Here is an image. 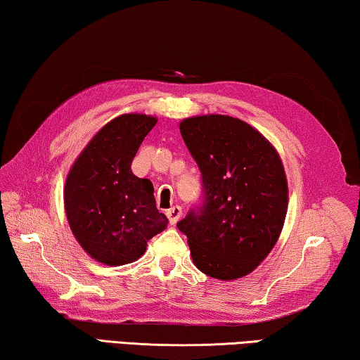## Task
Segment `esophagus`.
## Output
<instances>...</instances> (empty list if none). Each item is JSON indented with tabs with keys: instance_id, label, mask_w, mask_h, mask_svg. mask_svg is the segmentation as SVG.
Instances as JSON below:
<instances>
[{
	"instance_id": "34e87169",
	"label": "esophagus",
	"mask_w": 360,
	"mask_h": 360,
	"mask_svg": "<svg viewBox=\"0 0 360 360\" xmlns=\"http://www.w3.org/2000/svg\"><path fill=\"white\" fill-rule=\"evenodd\" d=\"M166 215L169 217V221H170V224L175 226V224H176V221H179L180 217H181V207H179V205H174L172 209H169V210H167Z\"/></svg>"
}]
</instances>
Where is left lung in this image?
I'll return each mask as SVG.
<instances>
[{
	"instance_id": "8db88e82",
	"label": "left lung",
	"mask_w": 360,
	"mask_h": 360,
	"mask_svg": "<svg viewBox=\"0 0 360 360\" xmlns=\"http://www.w3.org/2000/svg\"><path fill=\"white\" fill-rule=\"evenodd\" d=\"M202 174L204 205L176 224L194 266L212 278L248 275L266 259L288 212V180L278 151L253 126L229 115L180 122Z\"/></svg>"
}]
</instances>
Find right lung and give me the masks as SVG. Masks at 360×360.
Listing matches in <instances>:
<instances>
[{
	"label": "right lung",
	"instance_id": "add662e5",
	"mask_svg": "<svg viewBox=\"0 0 360 360\" xmlns=\"http://www.w3.org/2000/svg\"><path fill=\"white\" fill-rule=\"evenodd\" d=\"M158 118L123 113L104 124L75 158L65 181V210L75 240L94 261H137L169 219L156 209L153 185L131 170Z\"/></svg>",
	"mask_w": 360,
	"mask_h": 360
}]
</instances>
